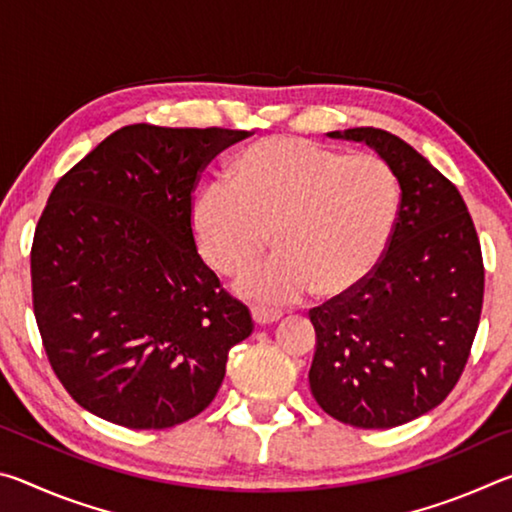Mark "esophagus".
I'll list each match as a JSON object with an SVG mask.
<instances>
[{"label": "esophagus", "instance_id": "1", "mask_svg": "<svg viewBox=\"0 0 512 512\" xmlns=\"http://www.w3.org/2000/svg\"><path fill=\"white\" fill-rule=\"evenodd\" d=\"M280 318H282L280 311L264 309V307H253L255 325H271V323H277V320H280Z\"/></svg>", "mask_w": 512, "mask_h": 512}]
</instances>
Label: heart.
Returning <instances> with one entry per match:
<instances>
[{
  "mask_svg": "<svg viewBox=\"0 0 512 512\" xmlns=\"http://www.w3.org/2000/svg\"><path fill=\"white\" fill-rule=\"evenodd\" d=\"M397 210L395 173L377 155L268 137L232 160L228 185L196 194L192 230L207 266L225 277L255 266L271 235L277 255L241 277L237 291L289 305L311 289L325 298L357 289L384 257Z\"/></svg>",
  "mask_w": 512,
  "mask_h": 512,
  "instance_id": "heart-1",
  "label": "heart"
}]
</instances>
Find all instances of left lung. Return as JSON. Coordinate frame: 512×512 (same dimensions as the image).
I'll use <instances>...</instances> for the list:
<instances>
[{
  "label": "left lung",
  "mask_w": 512,
  "mask_h": 512,
  "mask_svg": "<svg viewBox=\"0 0 512 512\" xmlns=\"http://www.w3.org/2000/svg\"><path fill=\"white\" fill-rule=\"evenodd\" d=\"M327 135L370 146L402 198L375 271L311 309L309 388L345 424L400 427L436 409L470 357L483 305L479 237L458 189L400 137L372 126Z\"/></svg>",
  "instance_id": "8db88e82"
}]
</instances>
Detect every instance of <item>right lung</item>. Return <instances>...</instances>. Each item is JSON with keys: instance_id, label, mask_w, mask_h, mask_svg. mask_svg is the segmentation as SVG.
Here are the masks:
<instances>
[{"instance_id": "add662e5", "label": "right lung", "mask_w": 512, "mask_h": 512, "mask_svg": "<svg viewBox=\"0 0 512 512\" xmlns=\"http://www.w3.org/2000/svg\"><path fill=\"white\" fill-rule=\"evenodd\" d=\"M248 131L124 126L51 192L31 248L33 311L51 368L83 409L167 429L210 406L248 307L198 255V171Z\"/></svg>"}]
</instances>
